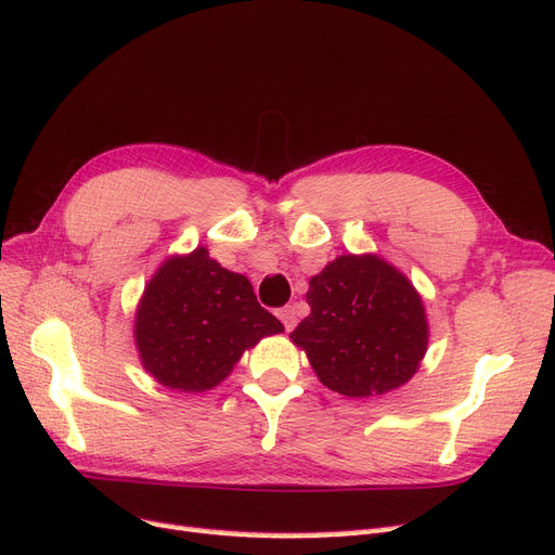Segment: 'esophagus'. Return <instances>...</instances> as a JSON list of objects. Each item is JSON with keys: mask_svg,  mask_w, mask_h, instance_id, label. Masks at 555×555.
Masks as SVG:
<instances>
[{"mask_svg": "<svg viewBox=\"0 0 555 555\" xmlns=\"http://www.w3.org/2000/svg\"><path fill=\"white\" fill-rule=\"evenodd\" d=\"M279 319L281 323L286 325V331H293L297 325V314H295V307H283L279 309Z\"/></svg>", "mask_w": 555, "mask_h": 555, "instance_id": "esophagus-1", "label": "esophagus"}]
</instances>
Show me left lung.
Here are the masks:
<instances>
[{
  "label": "left lung",
  "instance_id": "left-lung-1",
  "mask_svg": "<svg viewBox=\"0 0 555 555\" xmlns=\"http://www.w3.org/2000/svg\"><path fill=\"white\" fill-rule=\"evenodd\" d=\"M311 314L291 333L321 385L371 399L403 387L429 347L422 295L375 253L339 255L311 276Z\"/></svg>",
  "mask_w": 555,
  "mask_h": 555
}]
</instances>
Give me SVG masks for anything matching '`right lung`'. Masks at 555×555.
I'll return each mask as SVG.
<instances>
[{"label": "right lung", "instance_id": "obj_1", "mask_svg": "<svg viewBox=\"0 0 555 555\" xmlns=\"http://www.w3.org/2000/svg\"><path fill=\"white\" fill-rule=\"evenodd\" d=\"M276 333L283 323L258 305L250 281L212 260L204 246L159 264L133 323L142 367L184 393L218 387L246 349Z\"/></svg>", "mask_w": 555, "mask_h": 555}]
</instances>
